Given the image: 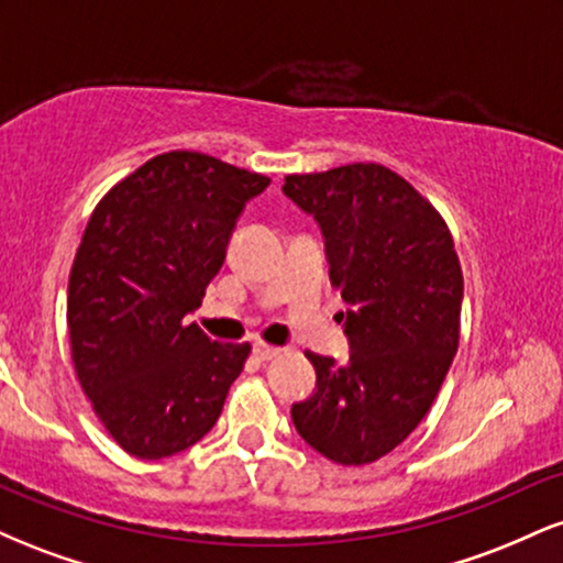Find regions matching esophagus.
<instances>
[{
    "instance_id": "34e87169",
    "label": "esophagus",
    "mask_w": 563,
    "mask_h": 563,
    "mask_svg": "<svg viewBox=\"0 0 563 563\" xmlns=\"http://www.w3.org/2000/svg\"><path fill=\"white\" fill-rule=\"evenodd\" d=\"M280 352H283L280 346L264 344V341H260V344H254V357L256 360H275V357H280Z\"/></svg>"
}]
</instances>
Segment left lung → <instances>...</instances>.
I'll list each match as a JSON object with an SVG mask.
<instances>
[{
  "mask_svg": "<svg viewBox=\"0 0 563 563\" xmlns=\"http://www.w3.org/2000/svg\"><path fill=\"white\" fill-rule=\"evenodd\" d=\"M283 192L318 219L352 339L346 365L303 352L318 391L290 418L328 461L376 463L423 421L457 352L455 243L434 206L384 164L288 174Z\"/></svg>",
  "mask_w": 563,
  "mask_h": 563,
  "instance_id": "obj_1",
  "label": "left lung"
}]
</instances>
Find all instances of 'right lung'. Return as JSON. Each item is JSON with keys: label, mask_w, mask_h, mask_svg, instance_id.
<instances>
[{"label": "right lung", "mask_w": 563, "mask_h": 563, "mask_svg": "<svg viewBox=\"0 0 563 563\" xmlns=\"http://www.w3.org/2000/svg\"><path fill=\"white\" fill-rule=\"evenodd\" d=\"M269 185L196 151L153 156L102 196L68 277L70 360L95 416L129 455L203 439L251 344L211 341L200 307L245 200Z\"/></svg>", "instance_id": "obj_1"}]
</instances>
